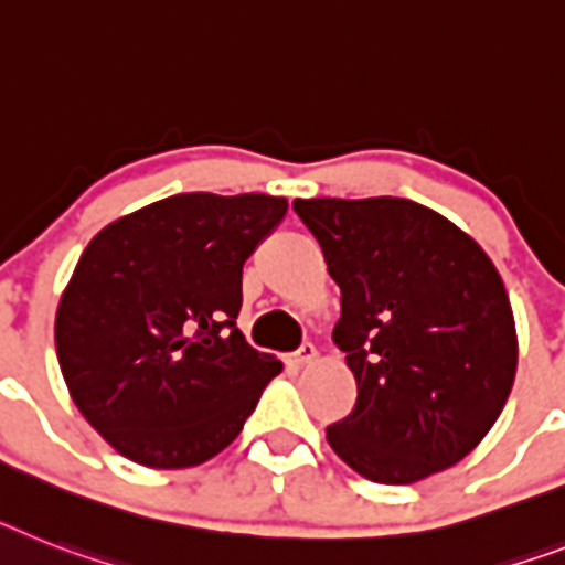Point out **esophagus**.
<instances>
[{"mask_svg": "<svg viewBox=\"0 0 565 565\" xmlns=\"http://www.w3.org/2000/svg\"><path fill=\"white\" fill-rule=\"evenodd\" d=\"M316 355H319V350L312 348L310 341H305V344H301V348H298L296 353L287 355V362H290L292 367H307V364L316 362Z\"/></svg>", "mask_w": 565, "mask_h": 565, "instance_id": "1", "label": "esophagus"}]
</instances>
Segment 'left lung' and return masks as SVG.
I'll return each mask as SVG.
<instances>
[{
    "mask_svg": "<svg viewBox=\"0 0 565 565\" xmlns=\"http://www.w3.org/2000/svg\"><path fill=\"white\" fill-rule=\"evenodd\" d=\"M292 210L339 284L333 341L359 391L327 428L330 448L385 486L457 466L514 385V316L494 264L448 217L402 198H310Z\"/></svg>",
    "mask_w": 565,
    "mask_h": 565,
    "instance_id": "8db88e82",
    "label": "left lung"
}]
</instances>
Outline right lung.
I'll use <instances>...</instances> for the list:
<instances>
[{
  "label": "right lung",
  "mask_w": 565,
  "mask_h": 565,
  "mask_svg": "<svg viewBox=\"0 0 565 565\" xmlns=\"http://www.w3.org/2000/svg\"><path fill=\"white\" fill-rule=\"evenodd\" d=\"M287 215L269 194H172L85 246L56 310L83 416L122 457L174 471L241 434L281 362L238 330L246 258Z\"/></svg>",
  "instance_id": "1"
}]
</instances>
